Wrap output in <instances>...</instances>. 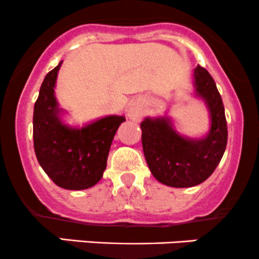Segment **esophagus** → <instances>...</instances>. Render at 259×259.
I'll return each mask as SVG.
<instances>
[{"mask_svg":"<svg viewBox=\"0 0 259 259\" xmlns=\"http://www.w3.org/2000/svg\"><path fill=\"white\" fill-rule=\"evenodd\" d=\"M143 116V108L138 103H132L128 108V118L138 122Z\"/></svg>","mask_w":259,"mask_h":259,"instance_id":"1","label":"esophagus"}]
</instances>
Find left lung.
I'll return each mask as SVG.
<instances>
[{"instance_id": "1", "label": "left lung", "mask_w": 259, "mask_h": 259, "mask_svg": "<svg viewBox=\"0 0 259 259\" xmlns=\"http://www.w3.org/2000/svg\"><path fill=\"white\" fill-rule=\"evenodd\" d=\"M194 96L208 109L210 127L200 138L179 133L167 114L141 122L142 147L151 174L171 188H191L205 181L219 165L228 141L227 119L215 81L200 65L194 69Z\"/></svg>"}]
</instances>
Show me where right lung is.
<instances>
[{
  "mask_svg": "<svg viewBox=\"0 0 259 259\" xmlns=\"http://www.w3.org/2000/svg\"><path fill=\"white\" fill-rule=\"evenodd\" d=\"M63 61L46 74L34 107V148L46 175L66 190L96 185L107 167V157L124 116H106L83 126H70L55 97Z\"/></svg>",
  "mask_w": 259,
  "mask_h": 259,
  "instance_id": "add662e5",
  "label": "right lung"
}]
</instances>
